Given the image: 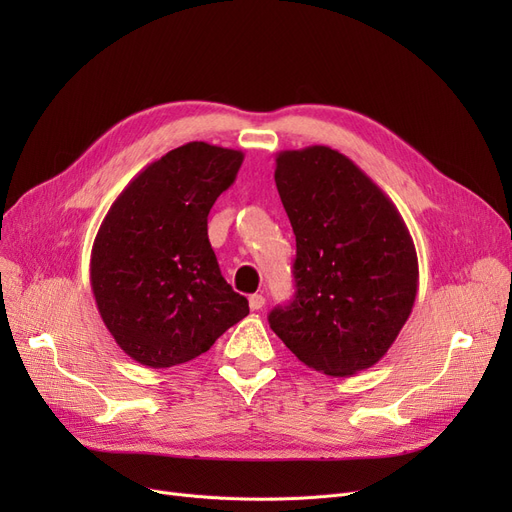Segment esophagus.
<instances>
[{
  "label": "esophagus",
  "instance_id": "1",
  "mask_svg": "<svg viewBox=\"0 0 512 512\" xmlns=\"http://www.w3.org/2000/svg\"><path fill=\"white\" fill-rule=\"evenodd\" d=\"M263 305H265V297H263V294H251V297H249V307H251L253 311H259Z\"/></svg>",
  "mask_w": 512,
  "mask_h": 512
}]
</instances>
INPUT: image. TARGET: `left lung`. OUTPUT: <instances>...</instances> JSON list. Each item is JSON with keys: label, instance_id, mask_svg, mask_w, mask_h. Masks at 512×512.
Instances as JSON below:
<instances>
[{"label": "left lung", "instance_id": "1", "mask_svg": "<svg viewBox=\"0 0 512 512\" xmlns=\"http://www.w3.org/2000/svg\"><path fill=\"white\" fill-rule=\"evenodd\" d=\"M276 186L297 236L278 338L307 367L334 378L373 367L413 311L419 265L390 197L353 159L326 145L276 155Z\"/></svg>", "mask_w": 512, "mask_h": 512}]
</instances>
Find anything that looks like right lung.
Masks as SVG:
<instances>
[{"instance_id": "right-lung-1", "label": "right lung", "mask_w": 512, "mask_h": 512, "mask_svg": "<svg viewBox=\"0 0 512 512\" xmlns=\"http://www.w3.org/2000/svg\"><path fill=\"white\" fill-rule=\"evenodd\" d=\"M242 159L203 141L172 149L128 182L99 226L93 297L116 344L145 367L191 361L249 315L207 236L209 209Z\"/></svg>"}]
</instances>
